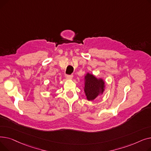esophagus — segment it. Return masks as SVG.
Here are the masks:
<instances>
[{
    "label": "esophagus",
    "mask_w": 151,
    "mask_h": 151,
    "mask_svg": "<svg viewBox=\"0 0 151 151\" xmlns=\"http://www.w3.org/2000/svg\"><path fill=\"white\" fill-rule=\"evenodd\" d=\"M73 75H65V77L68 79V80H71V79H72L73 78Z\"/></svg>",
    "instance_id": "obj_1"
}]
</instances>
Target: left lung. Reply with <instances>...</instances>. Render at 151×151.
<instances>
[{"label": "left lung", "mask_w": 151, "mask_h": 151, "mask_svg": "<svg viewBox=\"0 0 151 151\" xmlns=\"http://www.w3.org/2000/svg\"><path fill=\"white\" fill-rule=\"evenodd\" d=\"M84 91L88 101H92L101 96L105 90L104 79L87 73L84 78Z\"/></svg>", "instance_id": "8db88e82"}]
</instances>
